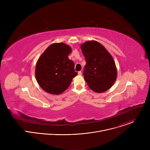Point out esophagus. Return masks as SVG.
Listing matches in <instances>:
<instances>
[{
    "mask_svg": "<svg viewBox=\"0 0 150 150\" xmlns=\"http://www.w3.org/2000/svg\"><path fill=\"white\" fill-rule=\"evenodd\" d=\"M78 74L79 75H82V72H81V71H79V72H78Z\"/></svg>",
    "mask_w": 150,
    "mask_h": 150,
    "instance_id": "obj_1",
    "label": "esophagus"
}]
</instances>
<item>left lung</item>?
Listing matches in <instances>:
<instances>
[{
    "label": "left lung",
    "mask_w": 150,
    "mask_h": 150,
    "mask_svg": "<svg viewBox=\"0 0 150 150\" xmlns=\"http://www.w3.org/2000/svg\"><path fill=\"white\" fill-rule=\"evenodd\" d=\"M81 49L86 61L83 75L89 87L97 93L109 90L117 76L115 63L110 54L96 41L85 42Z\"/></svg>",
    "instance_id": "obj_1"
}]
</instances>
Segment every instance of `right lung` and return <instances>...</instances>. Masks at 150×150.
I'll list each match as a JSON object with an SVG mask.
<instances>
[{
  "instance_id": "add662e5",
  "label": "right lung",
  "mask_w": 150,
  "mask_h": 150,
  "mask_svg": "<svg viewBox=\"0 0 150 150\" xmlns=\"http://www.w3.org/2000/svg\"><path fill=\"white\" fill-rule=\"evenodd\" d=\"M71 47L62 42L49 46L38 59L35 77L40 86L45 91L60 94L70 85L78 75L74 63L68 58Z\"/></svg>"
}]
</instances>
